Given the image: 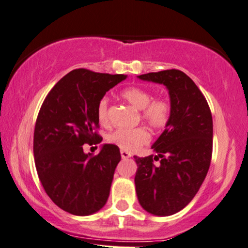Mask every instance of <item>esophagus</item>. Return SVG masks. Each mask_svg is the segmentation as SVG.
Returning a JSON list of instances; mask_svg holds the SVG:
<instances>
[{
	"label": "esophagus",
	"mask_w": 248,
	"mask_h": 248,
	"mask_svg": "<svg viewBox=\"0 0 248 248\" xmlns=\"http://www.w3.org/2000/svg\"><path fill=\"white\" fill-rule=\"evenodd\" d=\"M121 158L122 159H128V158H130L131 156V153H129V152H127V151H122L121 150Z\"/></svg>",
	"instance_id": "esophagus-1"
}]
</instances>
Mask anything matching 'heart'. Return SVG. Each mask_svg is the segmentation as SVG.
I'll return each instance as SVG.
<instances>
[{"instance_id": "heart-1", "label": "heart", "mask_w": 248, "mask_h": 248, "mask_svg": "<svg viewBox=\"0 0 248 248\" xmlns=\"http://www.w3.org/2000/svg\"><path fill=\"white\" fill-rule=\"evenodd\" d=\"M121 97L136 109H140V118L150 127L160 129L167 126L171 117V104L166 97H155L150 90L140 87H129L121 92ZM97 117L102 124L108 126V101L102 98L97 105ZM151 140V135L146 128L139 127L134 129H117L108 136V142L120 147L122 151L135 152Z\"/></svg>"}]
</instances>
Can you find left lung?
Here are the masks:
<instances>
[{
  "instance_id": "left-lung-1",
  "label": "left lung",
  "mask_w": 248,
  "mask_h": 248,
  "mask_svg": "<svg viewBox=\"0 0 248 248\" xmlns=\"http://www.w3.org/2000/svg\"><path fill=\"white\" fill-rule=\"evenodd\" d=\"M168 89L171 117L152 145L156 155H135L137 198L150 214L173 215L189 203L202 186L213 151V119L196 83L178 70L139 75ZM155 161H158L155 165Z\"/></svg>"
}]
</instances>
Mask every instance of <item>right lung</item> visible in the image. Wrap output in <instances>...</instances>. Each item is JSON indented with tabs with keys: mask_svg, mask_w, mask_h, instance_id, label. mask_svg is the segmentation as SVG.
I'll return each mask as SVG.
<instances>
[{
	"mask_svg": "<svg viewBox=\"0 0 248 248\" xmlns=\"http://www.w3.org/2000/svg\"><path fill=\"white\" fill-rule=\"evenodd\" d=\"M126 78L78 68L55 84L41 106L33 142L37 175L50 199L70 214L92 215L108 202L120 150L104 144L93 155L82 145L102 142L95 131L97 105Z\"/></svg>",
	"mask_w": 248,
	"mask_h": 248,
	"instance_id": "add662e5",
	"label": "right lung"
}]
</instances>
